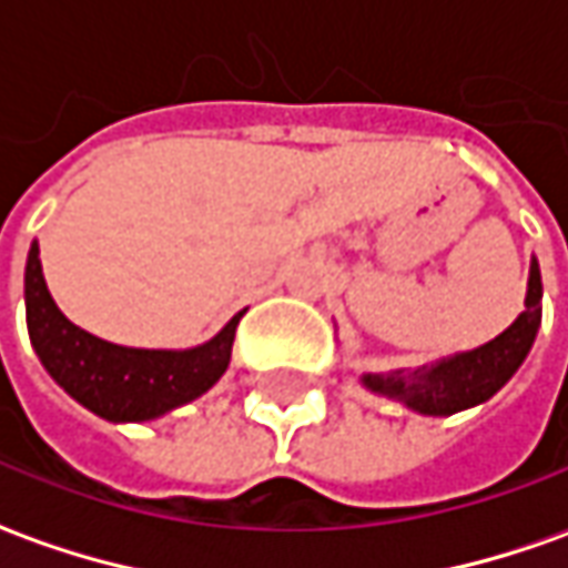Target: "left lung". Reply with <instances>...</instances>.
I'll use <instances>...</instances> for the list:
<instances>
[{"label":"left lung","mask_w":568,"mask_h":568,"mask_svg":"<svg viewBox=\"0 0 568 568\" xmlns=\"http://www.w3.org/2000/svg\"><path fill=\"white\" fill-rule=\"evenodd\" d=\"M541 324V272L531 262L526 312L491 343L473 352H460L455 358H442L436 365L417 371H393V374H367L365 386L374 393L393 396L420 414H457L473 408L498 393L516 374L523 358L529 355L535 334Z\"/></svg>","instance_id":"1"}]
</instances>
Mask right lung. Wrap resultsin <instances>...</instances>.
Masks as SVG:
<instances>
[{
	"label": "right lung",
	"instance_id": "add662e5",
	"mask_svg": "<svg viewBox=\"0 0 568 568\" xmlns=\"http://www.w3.org/2000/svg\"><path fill=\"white\" fill-rule=\"evenodd\" d=\"M27 331L39 362L52 374L58 386L80 405L113 420H154L166 410L203 396L225 374L232 362L234 331L241 315H234L210 343L197 349H129L108 339L85 334L64 318L54 306L52 293L42 277L39 246H30L27 275Z\"/></svg>",
	"mask_w": 568,
	"mask_h": 568
}]
</instances>
